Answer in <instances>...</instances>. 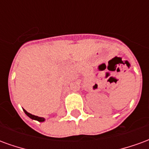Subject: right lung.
Returning <instances> with one entry per match:
<instances>
[{"label":"right lung","mask_w":149,"mask_h":149,"mask_svg":"<svg viewBox=\"0 0 149 149\" xmlns=\"http://www.w3.org/2000/svg\"><path fill=\"white\" fill-rule=\"evenodd\" d=\"M24 112H25V114L29 116V117H30L31 119H33V120H36L37 121H40V122H42L45 120V118H43V117H39V116H34V115H32L30 114L29 112H28L26 110L24 109Z\"/></svg>","instance_id":"add662e5"}]
</instances>
